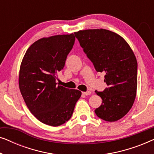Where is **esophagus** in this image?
Returning <instances> with one entry per match:
<instances>
[{"mask_svg": "<svg viewBox=\"0 0 154 154\" xmlns=\"http://www.w3.org/2000/svg\"><path fill=\"white\" fill-rule=\"evenodd\" d=\"M91 94V92L90 91H87V92H83V94H84V95H90V94Z\"/></svg>", "mask_w": 154, "mask_h": 154, "instance_id": "esophagus-1", "label": "esophagus"}]
</instances>
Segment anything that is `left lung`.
<instances>
[{
    "label": "left lung",
    "mask_w": 154,
    "mask_h": 154,
    "mask_svg": "<svg viewBox=\"0 0 154 154\" xmlns=\"http://www.w3.org/2000/svg\"><path fill=\"white\" fill-rule=\"evenodd\" d=\"M80 45L97 72L105 73L107 87L95 92L102 98L94 110L100 119L114 122L127 114L135 100L137 62L127 42L106 29H88L74 33Z\"/></svg>",
    "instance_id": "left-lung-1"
}]
</instances>
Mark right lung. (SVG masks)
Segmentation results:
<instances>
[{
	"mask_svg": "<svg viewBox=\"0 0 154 154\" xmlns=\"http://www.w3.org/2000/svg\"><path fill=\"white\" fill-rule=\"evenodd\" d=\"M74 42L73 33L43 38L28 48L21 64V94L31 113L46 125L56 127L68 121L81 96L79 90L56 83Z\"/></svg>",
	"mask_w": 154,
	"mask_h": 154,
	"instance_id": "add662e5",
	"label": "right lung"
}]
</instances>
